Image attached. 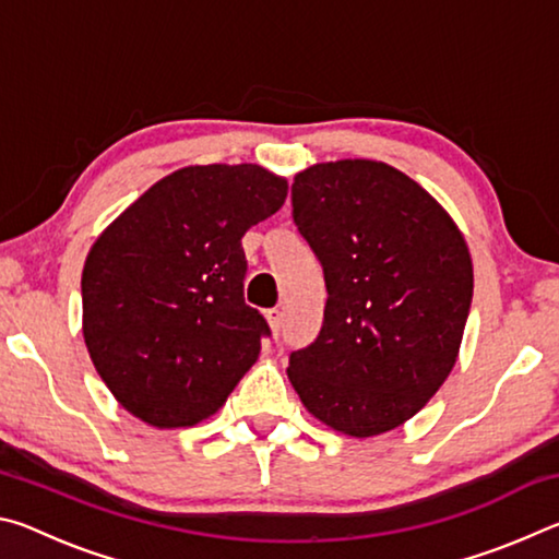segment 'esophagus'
Returning a JSON list of instances; mask_svg holds the SVG:
<instances>
[{
  "label": "esophagus",
  "mask_w": 559,
  "mask_h": 559,
  "mask_svg": "<svg viewBox=\"0 0 559 559\" xmlns=\"http://www.w3.org/2000/svg\"><path fill=\"white\" fill-rule=\"evenodd\" d=\"M266 318H269V325H271V330H273V335H281V328H283V313L278 308H271V310H266Z\"/></svg>",
  "instance_id": "34e87169"
}]
</instances>
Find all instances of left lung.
<instances>
[{"instance_id":"obj_1","label":"left lung","mask_w":559,"mask_h":559,"mask_svg":"<svg viewBox=\"0 0 559 559\" xmlns=\"http://www.w3.org/2000/svg\"><path fill=\"white\" fill-rule=\"evenodd\" d=\"M290 202L328 302L318 337L290 353L288 380L335 431L400 427L456 362L473 298L468 246L429 192L372 159L308 167Z\"/></svg>"}]
</instances>
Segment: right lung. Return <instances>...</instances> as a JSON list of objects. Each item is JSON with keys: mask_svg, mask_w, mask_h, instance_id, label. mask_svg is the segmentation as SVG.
I'll return each mask as SVG.
<instances>
[{"mask_svg": "<svg viewBox=\"0 0 559 559\" xmlns=\"http://www.w3.org/2000/svg\"><path fill=\"white\" fill-rule=\"evenodd\" d=\"M286 194V179L259 165L185 167L93 243L83 337L112 396L150 427L212 416L257 362L271 328L243 300L241 236Z\"/></svg>", "mask_w": 559, "mask_h": 559, "instance_id": "right-lung-1", "label": "right lung"}]
</instances>
